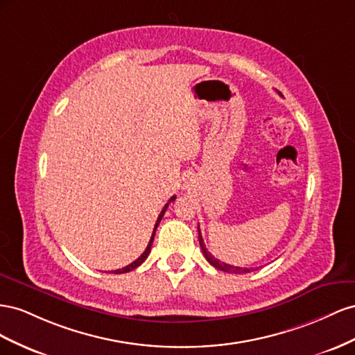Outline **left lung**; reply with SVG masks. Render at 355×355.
<instances>
[{
  "label": "left lung",
  "instance_id": "left-lung-1",
  "mask_svg": "<svg viewBox=\"0 0 355 355\" xmlns=\"http://www.w3.org/2000/svg\"><path fill=\"white\" fill-rule=\"evenodd\" d=\"M278 94H281V92H278ZM198 232H199V244H200L202 252H204L205 259L211 263L212 266L217 268L218 270H223V272H230V273H248V272H251V270H254V268H239V266H232V265H227V263H223V261H220V260H218V259H216L214 256H211V252L207 250V247H205V244H204V239H202L199 226H198Z\"/></svg>",
  "mask_w": 355,
  "mask_h": 355
}]
</instances>
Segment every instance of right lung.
I'll return each mask as SVG.
<instances>
[{
	"mask_svg": "<svg viewBox=\"0 0 355 355\" xmlns=\"http://www.w3.org/2000/svg\"><path fill=\"white\" fill-rule=\"evenodd\" d=\"M175 200V196H172L169 200H168V204L164 207V209L160 211V214H159V217H157V221H156V225H155V230H153V235H151V238H150V242H148V245H147V248L144 250V252L143 254H141L135 261H132L130 263V265H128V266H125V268H121V269H117V270H113V273H125V272H129V270H134L135 268H138L141 263H143L147 257H148V254H150V251H151V245H153V239H155V234H156V229H157V226H159V223H160V220H162V217H164V214H165V211H166V208H168V205L171 204V202H174Z\"/></svg>",
	"mask_w": 355,
	"mask_h": 355,
	"instance_id": "1",
	"label": "right lung"
}]
</instances>
